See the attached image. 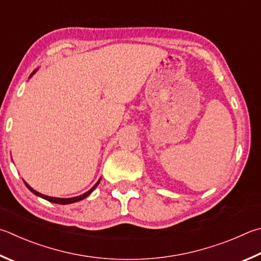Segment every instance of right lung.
I'll use <instances>...</instances> for the list:
<instances>
[{"mask_svg": "<svg viewBox=\"0 0 261 261\" xmlns=\"http://www.w3.org/2000/svg\"><path fill=\"white\" fill-rule=\"evenodd\" d=\"M37 69H35L34 72H33L32 74H31V76L30 77H32L33 75L35 74V72H36ZM25 182V181H23ZM99 182H100V179L98 180V181L96 182V185H94V186L90 189V191H88L87 193H84V194H82V195H80V196H76V197H69V198H59V197H51V196H46V195H43V194H41V193H39V192H36L35 189H33L30 185H28L27 182H25V185L27 186V188L30 189V191L33 193V194H35V195H37V196H40V197H42V198H44V200H46V201H49V202H52V203H57V204H69V203H75V202H79V201H81V200H83V198H85L87 196H89L90 194H91L93 191H94V188H96L98 185H99Z\"/></svg>", "mask_w": 261, "mask_h": 261, "instance_id": "1", "label": "right lung"}]
</instances>
